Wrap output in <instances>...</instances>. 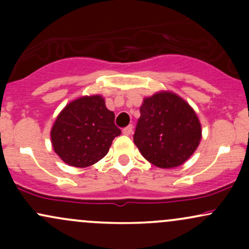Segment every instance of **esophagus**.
<instances>
[{
    "label": "esophagus",
    "mask_w": 249,
    "mask_h": 249,
    "mask_svg": "<svg viewBox=\"0 0 249 249\" xmlns=\"http://www.w3.org/2000/svg\"><path fill=\"white\" fill-rule=\"evenodd\" d=\"M132 130H133L132 125H128V126L123 128V133H124L125 136H130V134L132 133Z\"/></svg>",
    "instance_id": "obj_1"
}]
</instances>
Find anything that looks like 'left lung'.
I'll return each instance as SVG.
<instances>
[{
    "label": "left lung",
    "mask_w": 249,
    "mask_h": 249,
    "mask_svg": "<svg viewBox=\"0 0 249 249\" xmlns=\"http://www.w3.org/2000/svg\"><path fill=\"white\" fill-rule=\"evenodd\" d=\"M201 139V125L193 108L172 92L144 99L133 142L146 160L161 168L184 164Z\"/></svg>",
    "instance_id": "left-lung-1"
}]
</instances>
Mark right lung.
<instances>
[{
    "label": "right lung",
    "mask_w": 249,
    "mask_h": 249,
    "mask_svg": "<svg viewBox=\"0 0 249 249\" xmlns=\"http://www.w3.org/2000/svg\"><path fill=\"white\" fill-rule=\"evenodd\" d=\"M122 133L115 113L107 110L102 96H85L69 103L51 128V142L65 164L87 167L108 152L112 141Z\"/></svg>",
    "instance_id": "1"
}]
</instances>
